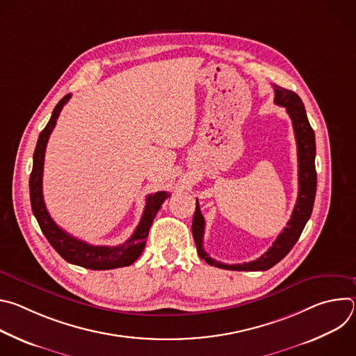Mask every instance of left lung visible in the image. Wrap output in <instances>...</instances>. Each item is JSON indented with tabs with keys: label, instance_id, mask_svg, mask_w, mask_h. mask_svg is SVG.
<instances>
[{
	"label": "left lung",
	"instance_id": "1",
	"mask_svg": "<svg viewBox=\"0 0 356 356\" xmlns=\"http://www.w3.org/2000/svg\"><path fill=\"white\" fill-rule=\"evenodd\" d=\"M275 103L284 107L289 117L291 118L294 136L297 142V159H298V195L291 217L284 227L283 232L279 234L272 246L264 253L261 258L252 262L227 265L217 262L210 258L209 253L202 248V236H204V217L201 216L198 200L195 202V213L193 217V238L197 246V252L201 259L209 265L227 269V270H268L280 262L300 238L304 227H306L314 206L316 190H317V172H316V136L309 122L306 108L301 98L291 90L275 86Z\"/></svg>",
	"mask_w": 356,
	"mask_h": 356
}]
</instances>
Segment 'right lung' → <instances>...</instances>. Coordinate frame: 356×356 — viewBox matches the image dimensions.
<instances>
[{
    "label": "right lung",
    "mask_w": 356,
    "mask_h": 356,
    "mask_svg": "<svg viewBox=\"0 0 356 356\" xmlns=\"http://www.w3.org/2000/svg\"><path fill=\"white\" fill-rule=\"evenodd\" d=\"M70 97L72 94H67L59 101L47 125L43 128V131L38 138V143L33 152L32 173L29 177V194H31V206H32L33 216L43 235L49 241V243L52 245L54 249L69 264L87 268L91 270H107V269L129 266L140 257V253L146 243L150 225L154 222V218L158 214L161 206L163 204V201L170 194L166 191H158L155 194H149L146 197V206L136 229L134 231L132 236L128 241H125L118 246L90 245L63 231L52 220V217L49 216L46 210L43 194H42V176H43L44 150H46L49 136L56 125V120L63 106L70 99Z\"/></svg>",
    "instance_id": "1"
}]
</instances>
